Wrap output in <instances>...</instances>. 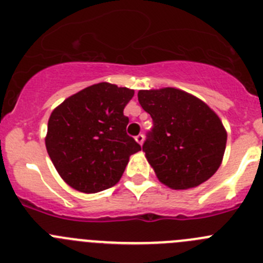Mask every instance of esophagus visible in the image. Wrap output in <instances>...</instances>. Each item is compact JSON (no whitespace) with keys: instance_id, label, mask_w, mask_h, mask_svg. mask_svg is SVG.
<instances>
[{"instance_id":"esophagus-1","label":"esophagus","mask_w":263,"mask_h":263,"mask_svg":"<svg viewBox=\"0 0 263 263\" xmlns=\"http://www.w3.org/2000/svg\"><path fill=\"white\" fill-rule=\"evenodd\" d=\"M135 139H136V141L140 144V145H143V143H144V135H141V134L137 135V136L135 137Z\"/></svg>"}]
</instances>
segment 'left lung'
<instances>
[{"instance_id":"8db88e82","label":"left lung","mask_w":263,"mask_h":263,"mask_svg":"<svg viewBox=\"0 0 263 263\" xmlns=\"http://www.w3.org/2000/svg\"><path fill=\"white\" fill-rule=\"evenodd\" d=\"M137 97L153 119L143 151L159 181L188 190L212 178L227 143L219 117L200 98L176 88L139 90Z\"/></svg>"}]
</instances>
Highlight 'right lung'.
Masks as SVG:
<instances>
[{"mask_svg": "<svg viewBox=\"0 0 263 263\" xmlns=\"http://www.w3.org/2000/svg\"><path fill=\"white\" fill-rule=\"evenodd\" d=\"M134 89L98 83L53 110L45 145L54 167L73 190L96 193L122 178L129 156L141 151L126 132L123 110Z\"/></svg>", "mask_w": 263, "mask_h": 263, "instance_id": "obj_1", "label": "right lung"}]
</instances>
